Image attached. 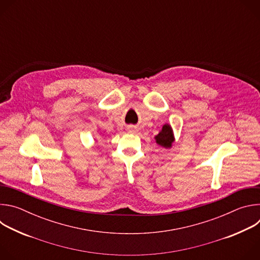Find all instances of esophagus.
I'll return each instance as SVG.
<instances>
[{"label": "esophagus", "instance_id": "obj_1", "mask_svg": "<svg viewBox=\"0 0 260 260\" xmlns=\"http://www.w3.org/2000/svg\"><path fill=\"white\" fill-rule=\"evenodd\" d=\"M128 132L134 134V133H136V128H135V127H133V126H131V127H128Z\"/></svg>", "mask_w": 260, "mask_h": 260}]
</instances>
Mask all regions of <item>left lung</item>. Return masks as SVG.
I'll list each match as a JSON object with an SVG mask.
<instances>
[{
    "label": "left lung",
    "instance_id": "left-lung-1",
    "mask_svg": "<svg viewBox=\"0 0 260 260\" xmlns=\"http://www.w3.org/2000/svg\"><path fill=\"white\" fill-rule=\"evenodd\" d=\"M157 144H159L162 147L169 148L172 146V143L174 142V137L172 133V128L170 125L166 124L162 126L161 132L155 137Z\"/></svg>",
    "mask_w": 260,
    "mask_h": 260
}]
</instances>
